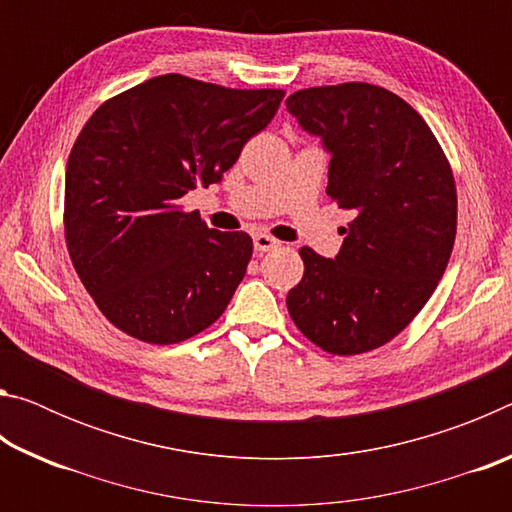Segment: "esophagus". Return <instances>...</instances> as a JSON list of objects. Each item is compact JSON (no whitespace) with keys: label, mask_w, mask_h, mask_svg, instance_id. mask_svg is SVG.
Here are the masks:
<instances>
[{"label":"esophagus","mask_w":512,"mask_h":512,"mask_svg":"<svg viewBox=\"0 0 512 512\" xmlns=\"http://www.w3.org/2000/svg\"><path fill=\"white\" fill-rule=\"evenodd\" d=\"M253 241H255V250H259V253H266V250H273V248L280 246V241L273 239L271 235H264V232L255 235Z\"/></svg>","instance_id":"1"}]
</instances>
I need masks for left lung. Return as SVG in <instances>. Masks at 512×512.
<instances>
[{"label": "left lung", "instance_id": "8db88e82", "mask_svg": "<svg viewBox=\"0 0 512 512\" xmlns=\"http://www.w3.org/2000/svg\"><path fill=\"white\" fill-rule=\"evenodd\" d=\"M287 108L323 137L327 196L354 219L334 259L302 246L293 323L320 350L352 357L393 341L427 305L456 239V183L418 112L370 83L293 92Z\"/></svg>", "mask_w": 512, "mask_h": 512}]
</instances>
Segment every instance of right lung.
Segmentation results:
<instances>
[{
	"instance_id": "obj_1",
	"label": "right lung",
	"mask_w": 512,
	"mask_h": 512,
	"mask_svg": "<svg viewBox=\"0 0 512 512\" xmlns=\"http://www.w3.org/2000/svg\"><path fill=\"white\" fill-rule=\"evenodd\" d=\"M282 99L284 90L164 74L85 121L67 160L65 244L94 305L121 332L180 343L228 307L253 239L207 228L180 198L219 183Z\"/></svg>"
}]
</instances>
